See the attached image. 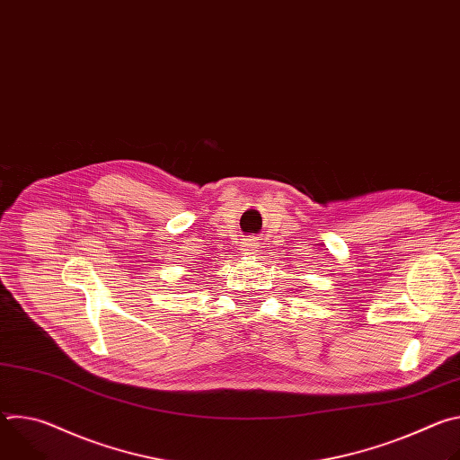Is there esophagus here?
Here are the masks:
<instances>
[{"label": "esophagus", "mask_w": 460, "mask_h": 460, "mask_svg": "<svg viewBox=\"0 0 460 460\" xmlns=\"http://www.w3.org/2000/svg\"><path fill=\"white\" fill-rule=\"evenodd\" d=\"M242 249L245 251V254H254V251H258V240L254 236H249L243 240Z\"/></svg>", "instance_id": "34e87169"}]
</instances>
